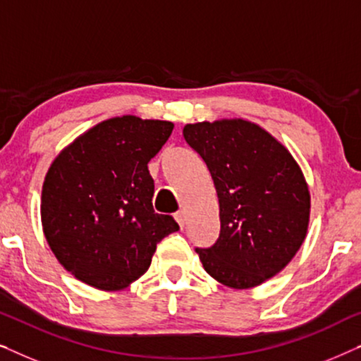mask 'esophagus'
I'll use <instances>...</instances> for the list:
<instances>
[{"label": "esophagus", "instance_id": "obj_1", "mask_svg": "<svg viewBox=\"0 0 361 361\" xmlns=\"http://www.w3.org/2000/svg\"><path fill=\"white\" fill-rule=\"evenodd\" d=\"M174 219H176V221H177V224H179V226L182 228V226H184V224H185V214H184V212H182V210L176 212Z\"/></svg>", "mask_w": 361, "mask_h": 361}]
</instances>
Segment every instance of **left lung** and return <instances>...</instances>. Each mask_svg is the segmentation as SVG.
Wrapping results in <instances>:
<instances>
[{"label":"left lung","mask_w":361,"mask_h":361,"mask_svg":"<svg viewBox=\"0 0 361 361\" xmlns=\"http://www.w3.org/2000/svg\"><path fill=\"white\" fill-rule=\"evenodd\" d=\"M182 135L209 167L220 205L219 240L195 250L204 269L233 289L263 284L307 236L310 194L298 161L243 118L192 123Z\"/></svg>","instance_id":"left-lung-1"}]
</instances>
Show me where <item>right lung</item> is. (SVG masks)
Wrapping results in <instances>:
<instances>
[{"label": "right lung", "mask_w": 361, "mask_h": 361, "mask_svg": "<svg viewBox=\"0 0 361 361\" xmlns=\"http://www.w3.org/2000/svg\"><path fill=\"white\" fill-rule=\"evenodd\" d=\"M174 123L125 115L98 123L59 152L42 185V231L59 263L100 290H121L149 268L159 241L179 230L152 209L147 162Z\"/></svg>", "instance_id": "1"}]
</instances>
